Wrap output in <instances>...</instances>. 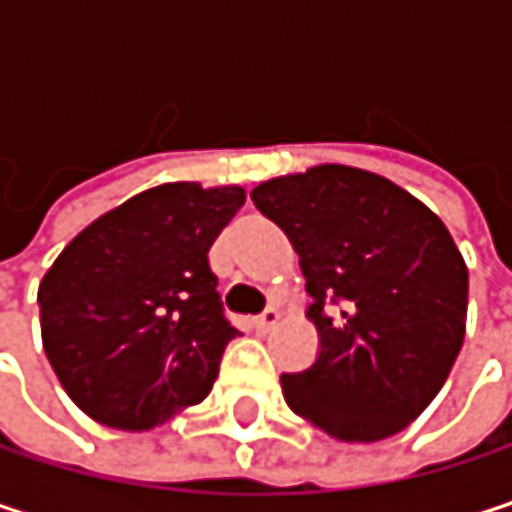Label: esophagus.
Instances as JSON below:
<instances>
[{
  "label": "esophagus",
  "mask_w": 512,
  "mask_h": 512,
  "mask_svg": "<svg viewBox=\"0 0 512 512\" xmlns=\"http://www.w3.org/2000/svg\"><path fill=\"white\" fill-rule=\"evenodd\" d=\"M278 323H281V311H278V308H266L260 317L252 320V326H255L257 332H269V329H275Z\"/></svg>",
  "instance_id": "1"
}]
</instances>
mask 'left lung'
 <instances>
[{
  "label": "left lung",
  "mask_w": 512,
  "mask_h": 512,
  "mask_svg": "<svg viewBox=\"0 0 512 512\" xmlns=\"http://www.w3.org/2000/svg\"><path fill=\"white\" fill-rule=\"evenodd\" d=\"M252 201L293 243L314 299L320 356L281 376L287 406L338 442L406 430L465 338L468 269L445 222L388 177L329 162L260 183Z\"/></svg>",
  "instance_id": "1"
}]
</instances>
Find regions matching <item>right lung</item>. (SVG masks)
<instances>
[{
    "mask_svg": "<svg viewBox=\"0 0 512 512\" xmlns=\"http://www.w3.org/2000/svg\"><path fill=\"white\" fill-rule=\"evenodd\" d=\"M243 204V186L162 183L55 257L38 287L44 353L88 418L142 433L210 394L240 332L207 252Z\"/></svg>",
    "mask_w": 512,
    "mask_h": 512,
    "instance_id": "1",
    "label": "right lung"
}]
</instances>
